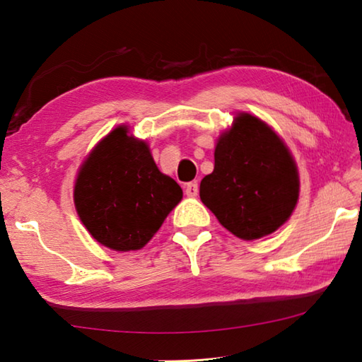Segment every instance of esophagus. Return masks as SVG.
Wrapping results in <instances>:
<instances>
[{
	"label": "esophagus",
	"instance_id": "1",
	"mask_svg": "<svg viewBox=\"0 0 362 362\" xmlns=\"http://www.w3.org/2000/svg\"><path fill=\"white\" fill-rule=\"evenodd\" d=\"M185 193H187V196H189V197H194V196H197V193H199V185H197V182H189V183H187V187H185Z\"/></svg>",
	"mask_w": 362,
	"mask_h": 362
}]
</instances>
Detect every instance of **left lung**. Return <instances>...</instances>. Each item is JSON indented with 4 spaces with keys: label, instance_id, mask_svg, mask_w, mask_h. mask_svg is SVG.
Returning a JSON list of instances; mask_svg holds the SVG:
<instances>
[{
    "label": "left lung",
    "instance_id": "8db88e82",
    "mask_svg": "<svg viewBox=\"0 0 362 362\" xmlns=\"http://www.w3.org/2000/svg\"><path fill=\"white\" fill-rule=\"evenodd\" d=\"M298 171L286 144L264 121L240 113L214 149L201 201L228 232L245 241L274 233L298 201Z\"/></svg>",
    "mask_w": 362,
    "mask_h": 362
}]
</instances>
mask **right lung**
Instances as JSON below:
<instances>
[{"label": "right lung", "mask_w": 362, "mask_h": 362, "mask_svg": "<svg viewBox=\"0 0 362 362\" xmlns=\"http://www.w3.org/2000/svg\"><path fill=\"white\" fill-rule=\"evenodd\" d=\"M182 188L161 174L149 146L119 126L103 138L83 161L74 183V205L98 243L118 252L138 250L151 241Z\"/></svg>", "instance_id": "right-lung-1"}]
</instances>
